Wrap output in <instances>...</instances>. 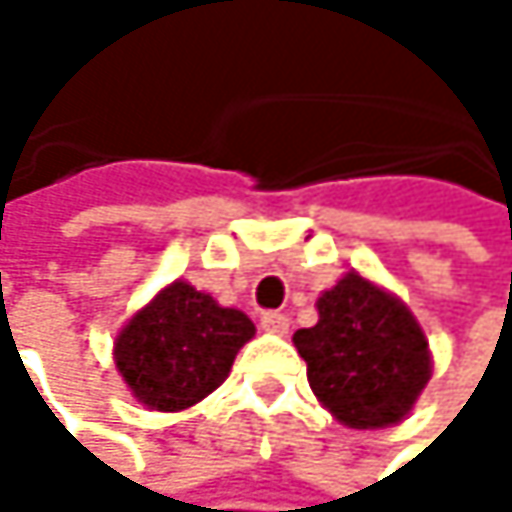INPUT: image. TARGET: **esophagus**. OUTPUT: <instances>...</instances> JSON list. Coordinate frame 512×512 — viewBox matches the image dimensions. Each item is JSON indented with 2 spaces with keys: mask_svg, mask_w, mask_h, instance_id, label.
Returning a JSON list of instances; mask_svg holds the SVG:
<instances>
[{
  "mask_svg": "<svg viewBox=\"0 0 512 512\" xmlns=\"http://www.w3.org/2000/svg\"><path fill=\"white\" fill-rule=\"evenodd\" d=\"M261 328L270 331V334H285L288 331V316L285 313H276V310H267L261 316Z\"/></svg>",
  "mask_w": 512,
  "mask_h": 512,
  "instance_id": "1",
  "label": "esophagus"
}]
</instances>
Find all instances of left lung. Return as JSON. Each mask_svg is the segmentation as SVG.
Listing matches in <instances>:
<instances>
[{
    "label": "left lung",
    "instance_id": "left-lung-1",
    "mask_svg": "<svg viewBox=\"0 0 512 512\" xmlns=\"http://www.w3.org/2000/svg\"><path fill=\"white\" fill-rule=\"evenodd\" d=\"M316 310L313 328L294 331L316 399L353 430L399 424L433 375L418 319L359 273L328 288Z\"/></svg>",
    "mask_w": 512,
    "mask_h": 512
}]
</instances>
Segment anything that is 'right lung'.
Instances as JSON below:
<instances>
[{
	"label": "right lung",
	"mask_w": 512,
	"mask_h": 512,
	"mask_svg": "<svg viewBox=\"0 0 512 512\" xmlns=\"http://www.w3.org/2000/svg\"><path fill=\"white\" fill-rule=\"evenodd\" d=\"M254 322L190 282H171L116 334L113 359L128 390L153 411H184L218 390Z\"/></svg>",
	"instance_id": "1"
}]
</instances>
